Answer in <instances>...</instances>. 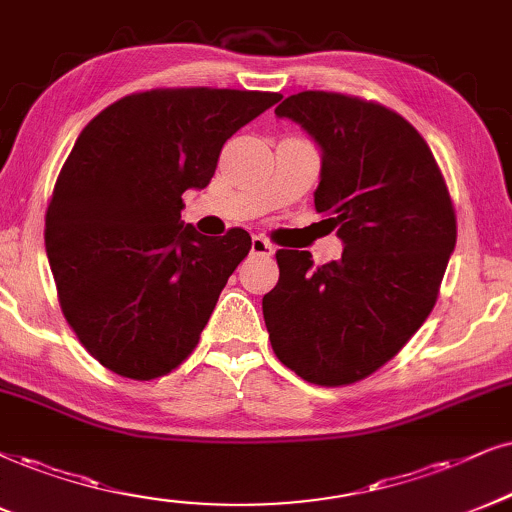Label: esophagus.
Returning a JSON list of instances; mask_svg holds the SVG:
<instances>
[{
  "instance_id": "esophagus-1",
  "label": "esophagus",
  "mask_w": 512,
  "mask_h": 512,
  "mask_svg": "<svg viewBox=\"0 0 512 512\" xmlns=\"http://www.w3.org/2000/svg\"><path fill=\"white\" fill-rule=\"evenodd\" d=\"M250 252H252V255H274L276 248L267 241V238H262V236H252Z\"/></svg>"
}]
</instances>
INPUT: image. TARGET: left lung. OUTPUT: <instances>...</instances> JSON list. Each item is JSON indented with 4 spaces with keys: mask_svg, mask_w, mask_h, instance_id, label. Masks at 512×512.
Returning <instances> with one entry per match:
<instances>
[{
    "mask_svg": "<svg viewBox=\"0 0 512 512\" xmlns=\"http://www.w3.org/2000/svg\"><path fill=\"white\" fill-rule=\"evenodd\" d=\"M321 148L314 205L345 245L314 267L278 250L262 297L276 357L314 385H349L387 364L435 307L456 248V215L430 146L373 101L300 92L276 108Z\"/></svg>",
    "mask_w": 512,
    "mask_h": 512,
    "instance_id": "8db88e82",
    "label": "left lung"
}]
</instances>
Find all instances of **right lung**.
<instances>
[{"label":"right lung","mask_w":512,"mask_h":512,"mask_svg":"<svg viewBox=\"0 0 512 512\" xmlns=\"http://www.w3.org/2000/svg\"><path fill=\"white\" fill-rule=\"evenodd\" d=\"M281 99L238 89L125 96L82 129L47 208V257L70 328L113 373L153 380L191 354L250 234H198L184 191L205 189L224 141Z\"/></svg>","instance_id":"right-lung-1"}]
</instances>
